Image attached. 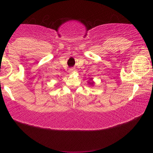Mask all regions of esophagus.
Returning <instances> with one entry per match:
<instances>
[{
	"instance_id": "34e87169",
	"label": "esophagus",
	"mask_w": 153,
	"mask_h": 153,
	"mask_svg": "<svg viewBox=\"0 0 153 153\" xmlns=\"http://www.w3.org/2000/svg\"><path fill=\"white\" fill-rule=\"evenodd\" d=\"M74 72H75L74 68H70V70H69V73H70V74H72V73H74Z\"/></svg>"
}]
</instances>
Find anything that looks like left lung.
I'll list each match as a JSON object with an SVG mask.
<instances>
[{"label": "left lung", "instance_id": "8db88e82", "mask_svg": "<svg viewBox=\"0 0 153 153\" xmlns=\"http://www.w3.org/2000/svg\"><path fill=\"white\" fill-rule=\"evenodd\" d=\"M88 83H90V84H91V85H93L94 82H93V81H90V82H88Z\"/></svg>", "mask_w": 153, "mask_h": 153}]
</instances>
